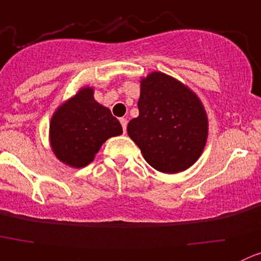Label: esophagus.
Returning <instances> with one entry per match:
<instances>
[{"label": "esophagus", "mask_w": 261, "mask_h": 261, "mask_svg": "<svg viewBox=\"0 0 261 261\" xmlns=\"http://www.w3.org/2000/svg\"><path fill=\"white\" fill-rule=\"evenodd\" d=\"M120 122H121V125H122L123 133H126V127H127V120L122 117V118H120Z\"/></svg>", "instance_id": "1"}]
</instances>
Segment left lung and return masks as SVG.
Returning <instances> with one entry per match:
<instances>
[{
	"mask_svg": "<svg viewBox=\"0 0 261 261\" xmlns=\"http://www.w3.org/2000/svg\"><path fill=\"white\" fill-rule=\"evenodd\" d=\"M140 85L139 116L128 122V136L156 171H185L198 161L208 138V117L200 99L163 72H151Z\"/></svg>",
	"mask_w": 261,
	"mask_h": 261,
	"instance_id": "8db88e82",
	"label": "left lung"
}]
</instances>
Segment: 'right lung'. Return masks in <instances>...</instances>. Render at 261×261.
Returning a JSON list of instances; mask_svg holds the SVG:
<instances>
[{"mask_svg": "<svg viewBox=\"0 0 261 261\" xmlns=\"http://www.w3.org/2000/svg\"><path fill=\"white\" fill-rule=\"evenodd\" d=\"M93 94V88L80 89L57 108L49 123L53 153L61 162L75 168L88 166L107 139L122 134L120 121Z\"/></svg>", "mask_w": 261, "mask_h": 261, "instance_id": "right-lung-1", "label": "right lung"}]
</instances>
